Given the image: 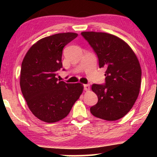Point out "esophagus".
<instances>
[{
    "label": "esophagus",
    "mask_w": 157,
    "mask_h": 157,
    "mask_svg": "<svg viewBox=\"0 0 157 157\" xmlns=\"http://www.w3.org/2000/svg\"><path fill=\"white\" fill-rule=\"evenodd\" d=\"M83 89L85 90V91H89L90 89V85L89 84H84L83 85Z\"/></svg>",
    "instance_id": "1"
}]
</instances>
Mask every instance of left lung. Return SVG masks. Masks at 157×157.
I'll return each instance as SVG.
<instances>
[{
	"mask_svg": "<svg viewBox=\"0 0 157 157\" xmlns=\"http://www.w3.org/2000/svg\"><path fill=\"white\" fill-rule=\"evenodd\" d=\"M97 55L99 68H106L104 84L92 85L97 104L90 108L94 117L106 121L124 117L134 106L141 86V69L134 51L117 36L101 32H82Z\"/></svg>",
	"mask_w": 157,
	"mask_h": 157,
	"instance_id": "obj_1",
	"label": "left lung"
}]
</instances>
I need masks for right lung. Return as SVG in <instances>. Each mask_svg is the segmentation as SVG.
<instances>
[{
	"label": "right lung",
	"mask_w": 157,
	"mask_h": 157,
	"mask_svg": "<svg viewBox=\"0 0 157 157\" xmlns=\"http://www.w3.org/2000/svg\"><path fill=\"white\" fill-rule=\"evenodd\" d=\"M77 36L75 33H63L42 38L30 48L23 60L21 91L30 110L43 121L63 119L82 94V84L66 83L56 78L57 71L63 67V48Z\"/></svg>",
	"instance_id": "right-lung-1"
}]
</instances>
